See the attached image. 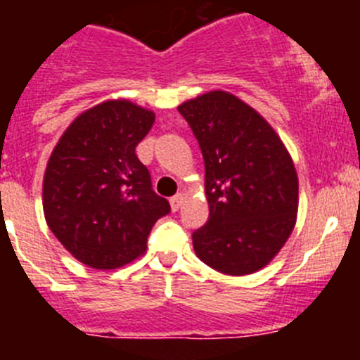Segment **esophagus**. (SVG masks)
I'll use <instances>...</instances> for the list:
<instances>
[{"instance_id":"34e87169","label":"esophagus","mask_w":360,"mask_h":360,"mask_svg":"<svg viewBox=\"0 0 360 360\" xmlns=\"http://www.w3.org/2000/svg\"><path fill=\"white\" fill-rule=\"evenodd\" d=\"M182 202H184V195H176V196H173V198L169 200V203H171V211L176 212L178 209H180V205H182Z\"/></svg>"}]
</instances>
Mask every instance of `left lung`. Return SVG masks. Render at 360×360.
I'll use <instances>...</instances> for the list:
<instances>
[{"label":"left lung","mask_w":360,"mask_h":360,"mask_svg":"<svg viewBox=\"0 0 360 360\" xmlns=\"http://www.w3.org/2000/svg\"><path fill=\"white\" fill-rule=\"evenodd\" d=\"M178 111L205 162L209 219L193 232L196 256L224 274H252L294 231L299 182L290 153L254 108L229 91H207Z\"/></svg>","instance_id":"1"}]
</instances>
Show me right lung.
<instances>
[{"mask_svg":"<svg viewBox=\"0 0 360 360\" xmlns=\"http://www.w3.org/2000/svg\"><path fill=\"white\" fill-rule=\"evenodd\" d=\"M153 122L146 108L106 101L73 120L50 155L44 218L63 247L91 269H119L142 256L153 225L171 211L135 153Z\"/></svg>","mask_w":360,"mask_h":360,"instance_id":"obj_1","label":"right lung"}]
</instances>
